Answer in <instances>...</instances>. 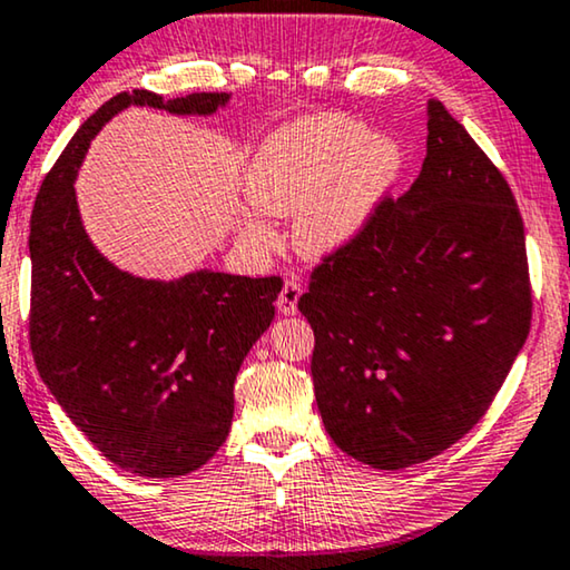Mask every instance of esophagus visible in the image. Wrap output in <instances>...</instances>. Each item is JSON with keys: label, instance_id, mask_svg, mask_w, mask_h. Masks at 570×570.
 <instances>
[{"label": "esophagus", "instance_id": "esophagus-1", "mask_svg": "<svg viewBox=\"0 0 570 570\" xmlns=\"http://www.w3.org/2000/svg\"><path fill=\"white\" fill-rule=\"evenodd\" d=\"M299 296H302L299 282H296V278H286L282 294H278V302H276L278 312H284V315H294V312H296V302H299Z\"/></svg>", "mask_w": 570, "mask_h": 570}]
</instances>
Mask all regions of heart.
I'll return each instance as SVG.
<instances>
[{
	"label": "heart",
	"instance_id": "b5f03b06",
	"mask_svg": "<svg viewBox=\"0 0 570 570\" xmlns=\"http://www.w3.org/2000/svg\"><path fill=\"white\" fill-rule=\"evenodd\" d=\"M403 170V147L372 136L343 116H315L284 126L258 149L245 175V194L261 212L292 216L294 245L323 258L362 235ZM243 235L258 247L274 245L261 214H243Z\"/></svg>",
	"mask_w": 570,
	"mask_h": 570
}]
</instances>
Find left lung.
Segmentation results:
<instances>
[{
  "instance_id": "left-lung-1",
  "label": "left lung",
  "mask_w": 570,
  "mask_h": 570,
  "mask_svg": "<svg viewBox=\"0 0 570 570\" xmlns=\"http://www.w3.org/2000/svg\"><path fill=\"white\" fill-rule=\"evenodd\" d=\"M327 434L376 470L442 454L491 407L532 323L507 178L439 100L411 190L384 196L299 296Z\"/></svg>"
}]
</instances>
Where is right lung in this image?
<instances>
[{
    "instance_id": "obj_1",
    "label": "right lung",
    "mask_w": 570,
    "mask_h": 570,
    "mask_svg": "<svg viewBox=\"0 0 570 570\" xmlns=\"http://www.w3.org/2000/svg\"><path fill=\"white\" fill-rule=\"evenodd\" d=\"M227 92L163 100L121 92L71 136L30 216V351L75 426L139 478L206 464L229 434L239 364L274 320L278 276L196 271L147 282L95 250L79 222L75 178L92 136L128 106L208 116Z\"/></svg>"
}]
</instances>
